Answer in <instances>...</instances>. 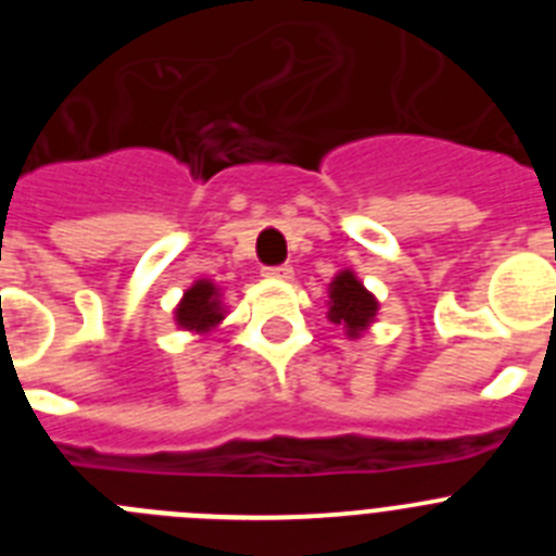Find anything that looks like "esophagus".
<instances>
[{"instance_id": "1", "label": "esophagus", "mask_w": 556, "mask_h": 556, "mask_svg": "<svg viewBox=\"0 0 556 556\" xmlns=\"http://www.w3.org/2000/svg\"><path fill=\"white\" fill-rule=\"evenodd\" d=\"M294 269L289 267V264H275V267H264V275L267 278H281V281H287V278H292Z\"/></svg>"}]
</instances>
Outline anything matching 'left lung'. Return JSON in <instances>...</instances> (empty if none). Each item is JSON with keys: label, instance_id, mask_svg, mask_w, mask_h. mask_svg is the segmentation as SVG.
Wrapping results in <instances>:
<instances>
[{"label": "left lung", "instance_id": "8db88e82", "mask_svg": "<svg viewBox=\"0 0 556 556\" xmlns=\"http://www.w3.org/2000/svg\"><path fill=\"white\" fill-rule=\"evenodd\" d=\"M376 298L362 287V281H356V275L345 269L333 278L328 320L345 326L351 337H358L367 328V323L376 317Z\"/></svg>", "mask_w": 556, "mask_h": 556}]
</instances>
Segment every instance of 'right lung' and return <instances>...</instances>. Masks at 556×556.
I'll use <instances>...</instances> for the list:
<instances>
[{"label": "right lung", "mask_w": 556, "mask_h": 556, "mask_svg": "<svg viewBox=\"0 0 556 556\" xmlns=\"http://www.w3.org/2000/svg\"><path fill=\"white\" fill-rule=\"evenodd\" d=\"M178 326L189 328V331H208L223 320V308H219L217 287L208 281H198L189 292L184 294L178 312Z\"/></svg>", "instance_id": "right-lung-1"}]
</instances>
